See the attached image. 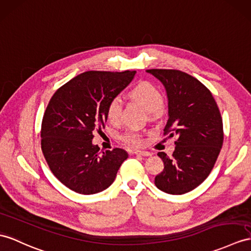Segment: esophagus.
Wrapping results in <instances>:
<instances>
[{"instance_id": "1", "label": "esophagus", "mask_w": 251, "mask_h": 251, "mask_svg": "<svg viewBox=\"0 0 251 251\" xmlns=\"http://www.w3.org/2000/svg\"><path fill=\"white\" fill-rule=\"evenodd\" d=\"M134 153L137 154V155H142V156H150L151 153L148 151H142V150H135Z\"/></svg>"}]
</instances>
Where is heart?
<instances>
[{"label": "heart", "mask_w": 251, "mask_h": 251, "mask_svg": "<svg viewBox=\"0 0 251 251\" xmlns=\"http://www.w3.org/2000/svg\"><path fill=\"white\" fill-rule=\"evenodd\" d=\"M130 95L133 99L138 101L151 116L160 113L163 105V96L161 91L153 84L146 81L140 82L132 88ZM121 99L119 97H114L109 101L106 108V116L108 120L111 122H118L121 117ZM122 140H124L125 144L133 147L140 146L143 143L142 134L133 130L126 132L122 136Z\"/></svg>", "instance_id": "obj_1"}]
</instances>
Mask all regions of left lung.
I'll return each instance as SVG.
<instances>
[{
    "mask_svg": "<svg viewBox=\"0 0 251 251\" xmlns=\"http://www.w3.org/2000/svg\"><path fill=\"white\" fill-rule=\"evenodd\" d=\"M147 72L166 89L169 117L164 135L176 136L173 156L157 153L164 169L154 184L167 194H185L200 185L215 165L224 142L222 115L211 91L196 77L174 69Z\"/></svg>",
    "mask_w": 251,
    "mask_h": 251,
    "instance_id": "8db88e82",
    "label": "left lung"
}]
</instances>
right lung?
I'll use <instances>...</instances> for the list:
<instances>
[{"label": "right lung", "instance_id": "obj_1", "mask_svg": "<svg viewBox=\"0 0 251 251\" xmlns=\"http://www.w3.org/2000/svg\"><path fill=\"white\" fill-rule=\"evenodd\" d=\"M136 71H86L59 87L41 124V150L51 172L65 186L93 195L111 186L127 153L93 144L104 127L109 101L131 83Z\"/></svg>", "mask_w": 251, "mask_h": 251}]
</instances>
